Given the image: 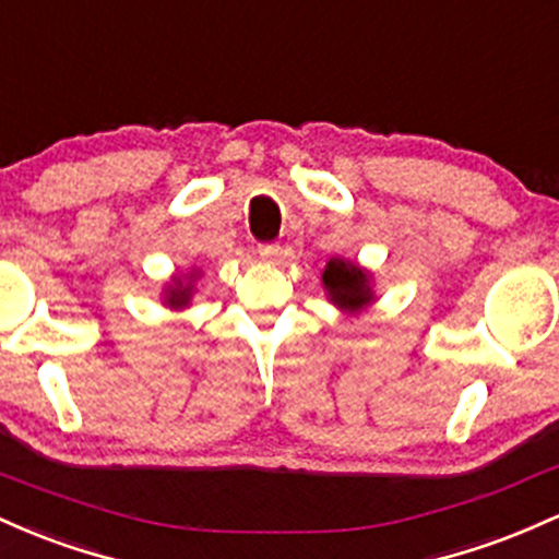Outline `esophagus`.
<instances>
[{"mask_svg":"<svg viewBox=\"0 0 559 559\" xmlns=\"http://www.w3.org/2000/svg\"><path fill=\"white\" fill-rule=\"evenodd\" d=\"M277 253H280L277 242H261V246H259L261 259H274V255H277Z\"/></svg>","mask_w":559,"mask_h":559,"instance_id":"esophagus-1","label":"esophagus"}]
</instances>
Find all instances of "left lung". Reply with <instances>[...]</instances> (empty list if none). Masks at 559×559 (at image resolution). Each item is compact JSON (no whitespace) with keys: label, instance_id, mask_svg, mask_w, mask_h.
<instances>
[{"label":"left lung","instance_id":"left-lung-1","mask_svg":"<svg viewBox=\"0 0 559 559\" xmlns=\"http://www.w3.org/2000/svg\"><path fill=\"white\" fill-rule=\"evenodd\" d=\"M322 282L324 287H328L330 298L335 300L337 306H343V309H361V306H367L369 300H372V293H369V277L361 272L359 266H354V263L343 261V259H332L328 263V269H324L322 274Z\"/></svg>","mask_w":559,"mask_h":559}]
</instances>
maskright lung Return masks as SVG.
<instances>
[{
  "mask_svg": "<svg viewBox=\"0 0 559 559\" xmlns=\"http://www.w3.org/2000/svg\"><path fill=\"white\" fill-rule=\"evenodd\" d=\"M187 300H190V285L177 280V285L168 290V306H185Z\"/></svg>",
  "mask_w": 559,
  "mask_h": 559,
  "instance_id": "add662e5",
  "label": "right lung"
}]
</instances>
